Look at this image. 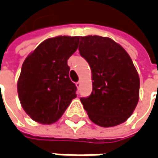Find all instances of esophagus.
I'll list each match as a JSON object with an SVG mask.
<instances>
[{
    "instance_id": "obj_1",
    "label": "esophagus",
    "mask_w": 158,
    "mask_h": 158,
    "mask_svg": "<svg viewBox=\"0 0 158 158\" xmlns=\"http://www.w3.org/2000/svg\"><path fill=\"white\" fill-rule=\"evenodd\" d=\"M75 85H76V87H77V88L79 89L80 88V86H81V82H77V83L75 84Z\"/></svg>"
}]
</instances>
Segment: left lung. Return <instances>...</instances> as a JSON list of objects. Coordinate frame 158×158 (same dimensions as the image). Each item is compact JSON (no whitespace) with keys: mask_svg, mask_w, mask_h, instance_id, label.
Instances as JSON below:
<instances>
[{"mask_svg":"<svg viewBox=\"0 0 158 158\" xmlns=\"http://www.w3.org/2000/svg\"><path fill=\"white\" fill-rule=\"evenodd\" d=\"M79 52L91 67L93 92L81 102L97 126L111 127L126 122L139 100L140 80L132 59L108 37H80Z\"/></svg>","mask_w":158,"mask_h":158,"instance_id":"8db88e82","label":"left lung"}]
</instances>
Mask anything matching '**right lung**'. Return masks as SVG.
I'll return each instance as SVG.
<instances>
[{
    "label": "right lung",
    "instance_id": "obj_1",
    "mask_svg": "<svg viewBox=\"0 0 158 158\" xmlns=\"http://www.w3.org/2000/svg\"><path fill=\"white\" fill-rule=\"evenodd\" d=\"M79 40V36L49 38L24 60L18 95L23 110L35 122L51 125L58 121L76 97L67 60L78 48Z\"/></svg>",
    "mask_w": 158,
    "mask_h": 158
}]
</instances>
